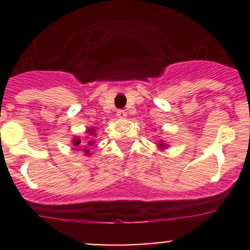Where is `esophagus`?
Masks as SVG:
<instances>
[{"label":"esophagus","mask_w":250,"mask_h":250,"mask_svg":"<svg viewBox=\"0 0 250 250\" xmlns=\"http://www.w3.org/2000/svg\"><path fill=\"white\" fill-rule=\"evenodd\" d=\"M117 117L118 118H125V117H127V113L125 112V110H118L117 111Z\"/></svg>","instance_id":"esophagus-1"}]
</instances>
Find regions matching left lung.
Listing matches in <instances>:
<instances>
[{
    "instance_id": "8db88e82",
    "label": "left lung",
    "mask_w": 250,
    "mask_h": 250,
    "mask_svg": "<svg viewBox=\"0 0 250 250\" xmlns=\"http://www.w3.org/2000/svg\"><path fill=\"white\" fill-rule=\"evenodd\" d=\"M157 147L160 148V150H166V148L169 147V145H168V144H166L163 140H161L160 144H157Z\"/></svg>"
}]
</instances>
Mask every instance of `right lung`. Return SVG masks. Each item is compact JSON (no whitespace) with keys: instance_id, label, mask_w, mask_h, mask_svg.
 <instances>
[{"instance_id":"add662e5","label":"right lung","mask_w":250,"mask_h":250,"mask_svg":"<svg viewBox=\"0 0 250 250\" xmlns=\"http://www.w3.org/2000/svg\"><path fill=\"white\" fill-rule=\"evenodd\" d=\"M85 134H88L87 137V139L88 138H89L90 140H88V143H85V145H82V151H83V153H84V156H90L92 155V153H90V150L89 148L92 147L93 145H94V143H95V140L93 139V137H95V128L94 127H89V128H87V129H85ZM71 143H72V145L74 146H78V145H81V139H80V137H74L72 138V140H71Z\"/></svg>"}]
</instances>
